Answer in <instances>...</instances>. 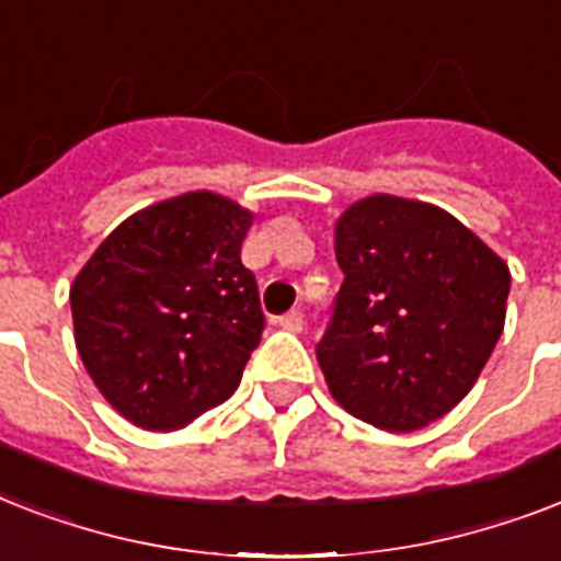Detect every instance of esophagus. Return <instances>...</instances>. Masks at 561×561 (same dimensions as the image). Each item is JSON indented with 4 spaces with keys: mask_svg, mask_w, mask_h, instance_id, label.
Listing matches in <instances>:
<instances>
[{
    "mask_svg": "<svg viewBox=\"0 0 561 561\" xmlns=\"http://www.w3.org/2000/svg\"><path fill=\"white\" fill-rule=\"evenodd\" d=\"M302 311H288V314H282L279 317V329H285V332H302Z\"/></svg>",
    "mask_w": 561,
    "mask_h": 561,
    "instance_id": "1",
    "label": "esophagus"
}]
</instances>
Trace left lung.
I'll return each mask as SVG.
<instances>
[{
	"mask_svg": "<svg viewBox=\"0 0 561 561\" xmlns=\"http://www.w3.org/2000/svg\"><path fill=\"white\" fill-rule=\"evenodd\" d=\"M343 271L317 343L352 416L410 434L457 408L504 332L510 267L434 203L369 194L334 224Z\"/></svg>",
	"mask_w": 561,
	"mask_h": 561,
	"instance_id": "8db88e82",
	"label": "left lung"
}]
</instances>
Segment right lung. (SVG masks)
Segmentation results:
<instances>
[{
  "label": "right lung",
  "instance_id": "1",
  "mask_svg": "<svg viewBox=\"0 0 561 561\" xmlns=\"http://www.w3.org/2000/svg\"><path fill=\"white\" fill-rule=\"evenodd\" d=\"M250 224L224 194L186 192L122 220L75 276L78 355L136 427L178 431L238 390L264 329Z\"/></svg>",
  "mask_w": 561,
  "mask_h": 561
}]
</instances>
